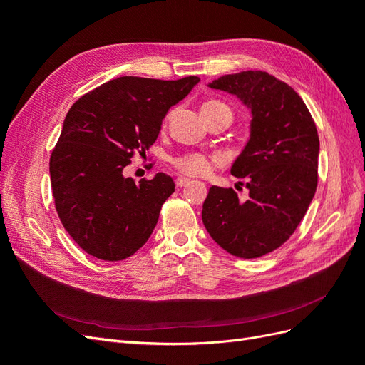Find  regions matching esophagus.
<instances>
[{
    "mask_svg": "<svg viewBox=\"0 0 365 365\" xmlns=\"http://www.w3.org/2000/svg\"><path fill=\"white\" fill-rule=\"evenodd\" d=\"M190 184V180H187V178H178L176 180V187H185V185H189Z\"/></svg>",
    "mask_w": 365,
    "mask_h": 365,
    "instance_id": "obj_1",
    "label": "esophagus"
}]
</instances>
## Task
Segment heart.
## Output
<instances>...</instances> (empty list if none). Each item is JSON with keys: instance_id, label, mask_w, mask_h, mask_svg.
Returning <instances> with one entry per match:
<instances>
[{"instance_id": "b5f03b06", "label": "heart", "mask_w": 365, "mask_h": 365, "mask_svg": "<svg viewBox=\"0 0 365 365\" xmlns=\"http://www.w3.org/2000/svg\"><path fill=\"white\" fill-rule=\"evenodd\" d=\"M202 111H230V108L219 101H208L202 105ZM172 118V113L165 117L163 129L168 128V123ZM224 163L222 157L219 155H204V153H187L184 157L175 160V168L180 173L185 176H208L213 172L216 165Z\"/></svg>"}]
</instances>
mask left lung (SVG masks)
<instances>
[{
	"label": "left lung",
	"instance_id": "1",
	"mask_svg": "<svg viewBox=\"0 0 365 365\" xmlns=\"http://www.w3.org/2000/svg\"><path fill=\"white\" fill-rule=\"evenodd\" d=\"M208 86L236 96L252 118L247 146L231 165L236 178L247 180L248 197L242 201L233 189L212 185L202 222L233 256L262 257L291 237L312 202L318 182L317 126L303 98L264 71L225 74Z\"/></svg>",
	"mask_w": 365,
	"mask_h": 365
}]
</instances>
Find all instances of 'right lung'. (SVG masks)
I'll return each mask as SVG.
<instances>
[{
    "label": "right lung",
    "mask_w": 365,
    "mask_h": 365,
    "mask_svg": "<svg viewBox=\"0 0 365 365\" xmlns=\"http://www.w3.org/2000/svg\"><path fill=\"white\" fill-rule=\"evenodd\" d=\"M197 82L123 76L70 108L50 157L51 190L63 228L93 257L128 259L150 237L175 182L163 172L135 182L125 169L134 153L145 155L169 109Z\"/></svg>",
    "instance_id": "obj_1"
}]
</instances>
